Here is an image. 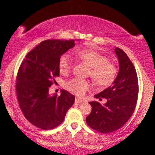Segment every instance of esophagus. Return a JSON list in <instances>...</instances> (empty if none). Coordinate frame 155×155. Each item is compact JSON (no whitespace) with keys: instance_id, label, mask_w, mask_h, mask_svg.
<instances>
[{"instance_id":"esophagus-1","label":"esophagus","mask_w":155,"mask_h":155,"mask_svg":"<svg viewBox=\"0 0 155 155\" xmlns=\"http://www.w3.org/2000/svg\"><path fill=\"white\" fill-rule=\"evenodd\" d=\"M75 102L76 103V104H82V103H84V101L82 100V99L79 98V97H76Z\"/></svg>"}]
</instances>
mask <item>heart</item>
<instances>
[{
	"label": "heart",
	"instance_id": "b5f03b06",
	"mask_svg": "<svg viewBox=\"0 0 155 155\" xmlns=\"http://www.w3.org/2000/svg\"><path fill=\"white\" fill-rule=\"evenodd\" d=\"M81 61L90 68V76L97 86L106 87L109 86L116 79L117 68L108 58L97 51L90 49H81L73 51ZM71 68V60L68 54H64L59 60V68L62 74L68 72ZM65 87L68 90L79 95H81L90 87L89 81L80 79H72L67 81Z\"/></svg>",
	"mask_w": 155,
	"mask_h": 155
}]
</instances>
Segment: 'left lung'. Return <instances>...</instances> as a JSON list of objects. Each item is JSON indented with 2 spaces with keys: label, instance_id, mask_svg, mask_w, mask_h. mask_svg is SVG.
Here are the masks:
<instances>
[{
  "label": "left lung",
  "instance_id": "1",
  "mask_svg": "<svg viewBox=\"0 0 155 155\" xmlns=\"http://www.w3.org/2000/svg\"><path fill=\"white\" fill-rule=\"evenodd\" d=\"M114 52L119 63L116 79L111 87L94 95L100 101L106 98V103H89L92 111L86 117L87 124L102 133L113 132L125 124L133 114L138 99V82L134 65L120 48L115 47Z\"/></svg>",
  "mask_w": 155,
  "mask_h": 155
}]
</instances>
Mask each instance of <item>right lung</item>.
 Returning <instances> with one entry per match:
<instances>
[{
	"label": "right lung",
	"instance_id": "1",
	"mask_svg": "<svg viewBox=\"0 0 155 155\" xmlns=\"http://www.w3.org/2000/svg\"><path fill=\"white\" fill-rule=\"evenodd\" d=\"M79 41V40H76ZM75 46V41L46 40L26 55L19 67L16 92L25 118L43 130L54 128L63 122L75 96L62 90L50 95L49 87L60 76L59 60Z\"/></svg>",
	"mask_w": 155,
	"mask_h": 155
}]
</instances>
